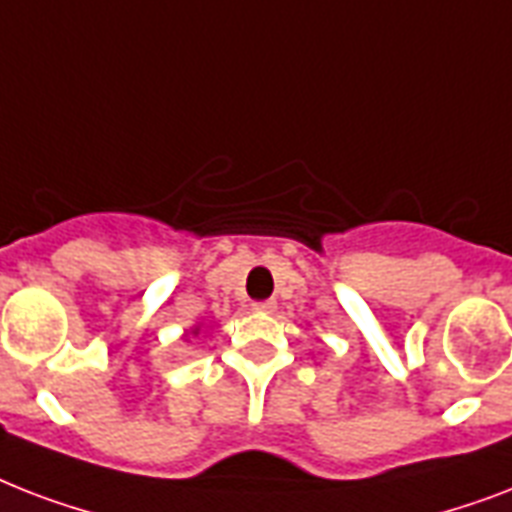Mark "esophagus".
I'll return each mask as SVG.
<instances>
[{
    "mask_svg": "<svg viewBox=\"0 0 512 512\" xmlns=\"http://www.w3.org/2000/svg\"><path fill=\"white\" fill-rule=\"evenodd\" d=\"M252 311L273 313V311H276V300H260V303H252Z\"/></svg>",
    "mask_w": 512,
    "mask_h": 512,
    "instance_id": "esophagus-1",
    "label": "esophagus"
}]
</instances>
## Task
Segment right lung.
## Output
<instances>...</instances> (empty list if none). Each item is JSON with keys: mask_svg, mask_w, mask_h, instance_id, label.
I'll return each mask as SVG.
<instances>
[{"mask_svg": "<svg viewBox=\"0 0 512 512\" xmlns=\"http://www.w3.org/2000/svg\"><path fill=\"white\" fill-rule=\"evenodd\" d=\"M201 332V324H193L191 329H185L183 332V342H191V337H196Z\"/></svg>", "mask_w": 512, "mask_h": 512, "instance_id": "obj_1", "label": "right lung"}]
</instances>
